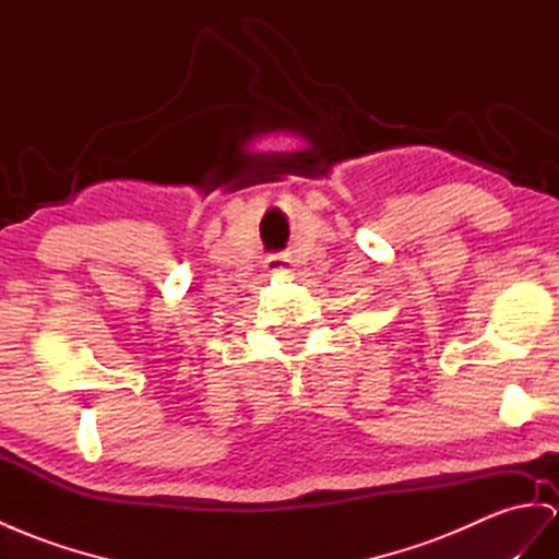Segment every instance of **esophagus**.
I'll list each match as a JSON object with an SVG mask.
<instances>
[{
	"mask_svg": "<svg viewBox=\"0 0 559 559\" xmlns=\"http://www.w3.org/2000/svg\"><path fill=\"white\" fill-rule=\"evenodd\" d=\"M288 257L285 254H274V257H269L266 260V266L271 269V271H283V269H288Z\"/></svg>",
	"mask_w": 559,
	"mask_h": 559,
	"instance_id": "obj_1",
	"label": "esophagus"
}]
</instances>
